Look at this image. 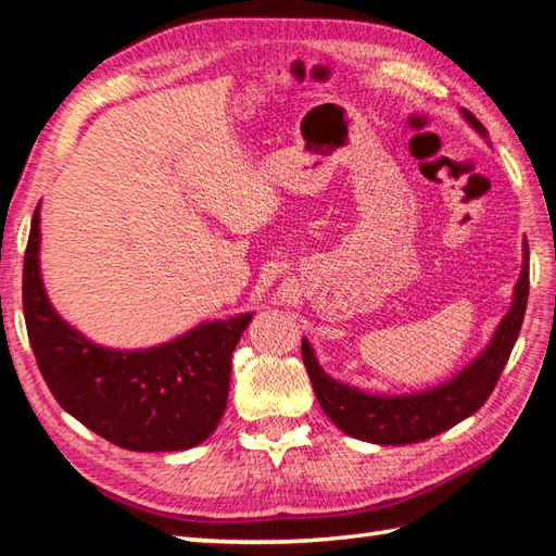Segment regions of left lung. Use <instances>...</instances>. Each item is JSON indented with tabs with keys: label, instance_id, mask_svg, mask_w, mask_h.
Here are the masks:
<instances>
[{
	"label": "left lung",
	"instance_id": "left-lung-1",
	"mask_svg": "<svg viewBox=\"0 0 556 556\" xmlns=\"http://www.w3.org/2000/svg\"><path fill=\"white\" fill-rule=\"evenodd\" d=\"M478 135H485V128L471 111L462 109ZM528 302V242L523 240V266L519 282L514 286V302L507 316L500 320L497 330L492 332L485 350L476 359L464 366L459 374L450 380L440 382L435 388H428L412 394H378L366 392L348 382L330 378L318 366L316 354L309 340H302V359L306 374L312 378L316 400L320 409L336 424L342 433L356 440L374 442V445H412L424 442L442 430H450L464 418L476 414L485 404L490 392L495 390L497 378L507 364L509 354L519 338Z\"/></svg>",
	"mask_w": 556,
	"mask_h": 556
}]
</instances>
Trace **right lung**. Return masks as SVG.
Here are the masks:
<instances>
[{
	"mask_svg": "<svg viewBox=\"0 0 556 556\" xmlns=\"http://www.w3.org/2000/svg\"><path fill=\"white\" fill-rule=\"evenodd\" d=\"M23 314L30 348L61 409L130 452L200 445L226 412L230 356L254 314L204 320L147 350H111L66 324L40 274V204L23 258Z\"/></svg>",
	"mask_w": 556,
	"mask_h": 556,
	"instance_id": "right-lung-1",
	"label": "right lung"
}]
</instances>
